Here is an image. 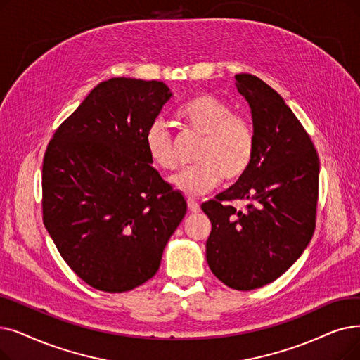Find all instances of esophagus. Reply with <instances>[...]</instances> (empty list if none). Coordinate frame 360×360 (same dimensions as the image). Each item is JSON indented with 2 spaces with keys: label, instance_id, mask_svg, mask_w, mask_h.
I'll return each instance as SVG.
<instances>
[{
  "label": "esophagus",
  "instance_id": "1",
  "mask_svg": "<svg viewBox=\"0 0 360 360\" xmlns=\"http://www.w3.org/2000/svg\"><path fill=\"white\" fill-rule=\"evenodd\" d=\"M186 205H188V209H190V212H193V213H198L201 209H200V205L198 202L194 200V198H188L186 200Z\"/></svg>",
  "mask_w": 360,
  "mask_h": 360
}]
</instances>
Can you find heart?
<instances>
[{
	"mask_svg": "<svg viewBox=\"0 0 360 360\" xmlns=\"http://www.w3.org/2000/svg\"><path fill=\"white\" fill-rule=\"evenodd\" d=\"M178 116L185 129L201 136L194 153L195 165L170 176V184L190 197L205 194L222 182L245 175L255 159L256 138L250 122L210 94H200L184 103ZM151 163L163 170L176 166L174 136L162 119L153 120L144 135Z\"/></svg>",
	"mask_w": 360,
	"mask_h": 360,
	"instance_id": "1",
	"label": "heart"
}]
</instances>
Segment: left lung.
<instances>
[{
	"instance_id": "obj_1",
	"label": "left lung",
	"mask_w": 360,
	"mask_h": 360,
	"mask_svg": "<svg viewBox=\"0 0 360 360\" xmlns=\"http://www.w3.org/2000/svg\"><path fill=\"white\" fill-rule=\"evenodd\" d=\"M252 108L256 150L252 166L231 188L201 209L212 231L209 268L233 290L274 283L302 256L316 226L319 158L283 97L257 76L236 75ZM248 207L237 211L233 200Z\"/></svg>"
}]
</instances>
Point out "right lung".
Instances as JSON below:
<instances>
[{
  "instance_id": "add662e5",
  "label": "right lung",
  "mask_w": 360,
  "mask_h": 360,
  "mask_svg": "<svg viewBox=\"0 0 360 360\" xmlns=\"http://www.w3.org/2000/svg\"><path fill=\"white\" fill-rule=\"evenodd\" d=\"M170 97L160 81L112 77L88 94L45 150L44 225L69 268L96 290L123 292L153 278L186 213L144 143Z\"/></svg>"
}]
</instances>
